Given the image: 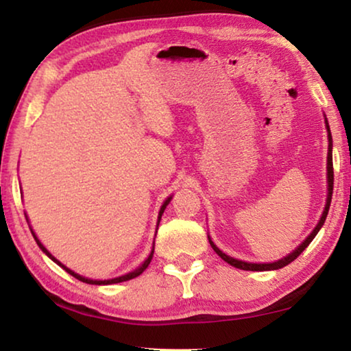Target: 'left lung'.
I'll use <instances>...</instances> for the list:
<instances>
[{
    "instance_id": "left-lung-1",
    "label": "left lung",
    "mask_w": 351,
    "mask_h": 351,
    "mask_svg": "<svg viewBox=\"0 0 351 351\" xmlns=\"http://www.w3.org/2000/svg\"><path fill=\"white\" fill-rule=\"evenodd\" d=\"M324 124H326V131H328V166H326V182H328V195H326V204H324V209H323V214H321V217L318 220V223H316V227L313 228V232H311L308 237H306L304 241H302L299 246H297L294 251L287 254V256L278 258V261H273V262H265V263H254V262H244V261H239V258H234L232 256H227L223 251H220V249L215 246L213 239L208 234V239H209V244L210 247L214 249L215 254L220 258H223L225 262L230 263L232 267H237L239 270H249V271H270V270H278V268H282L286 265H289L292 261H295L297 257L300 256L302 252L305 251V247L308 246V244L313 241V238L318 234V232L323 227L324 222H326V217H328V213H329V206H330V199H332V189H334V167H332V136H330V128H329V123H328V118H326L324 114Z\"/></svg>"
}]
</instances>
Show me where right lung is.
Returning a JSON list of instances; mask_svg holds the SVG:
<instances>
[{
  "label": "right lung",
  "instance_id": "1",
  "mask_svg": "<svg viewBox=\"0 0 351 351\" xmlns=\"http://www.w3.org/2000/svg\"><path fill=\"white\" fill-rule=\"evenodd\" d=\"M171 199H172V195L171 196H167V198L165 199V203L161 204V208H160V213H158V222H156V232H158V225H160V220H161V215H162V213H165V209H166V206L171 203ZM27 217V215H25ZM27 222H28V217H27ZM28 227H30V232H32V234H33V238H35V241H36V244L38 246H40V249L43 252L46 254L47 257L51 258L52 262H56L57 265L59 267H62L64 268V270L66 271V273H70L71 276H75L76 280H80V281H83V282H88V285H95V286H107V285H117V282H123V281H128V280H132V278H136V276H138V275H142L143 271H145V268L150 265V262H152V258H153V252H155V241H153V246H152V251H150V254H148V257L145 258V261H143L141 265H138L136 270H132V271H129V273H126V275H121V276H117V278H110V280H90V278H86V276H81L80 273H76V271H73V270H70L69 267L66 265H64V263H62L60 261H57V258L52 256V254L47 251V249L45 247V244H43L41 241H40V238L36 237V233L33 232V228H32V225H28Z\"/></svg>",
  "mask_w": 351,
  "mask_h": 351
}]
</instances>
